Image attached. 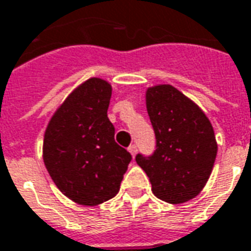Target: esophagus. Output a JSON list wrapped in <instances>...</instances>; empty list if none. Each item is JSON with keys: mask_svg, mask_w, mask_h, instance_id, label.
<instances>
[{"mask_svg": "<svg viewBox=\"0 0 251 251\" xmlns=\"http://www.w3.org/2000/svg\"><path fill=\"white\" fill-rule=\"evenodd\" d=\"M128 151L131 153V155L134 157L136 154V151H138V148H136V145H131L128 148Z\"/></svg>", "mask_w": 251, "mask_h": 251, "instance_id": "34e87169", "label": "esophagus"}]
</instances>
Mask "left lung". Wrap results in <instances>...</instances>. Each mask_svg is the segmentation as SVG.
<instances>
[{
  "mask_svg": "<svg viewBox=\"0 0 251 251\" xmlns=\"http://www.w3.org/2000/svg\"><path fill=\"white\" fill-rule=\"evenodd\" d=\"M146 108L155 134V150L136 162L146 172L153 194L183 203L205 187L217 154L215 131L202 109L171 84L146 91Z\"/></svg>",
  "mask_w": 251,
  "mask_h": 251,
  "instance_id": "1",
  "label": "left lung"
}]
</instances>
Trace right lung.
<instances>
[{
    "label": "right lung",
    "instance_id": "obj_1",
    "mask_svg": "<svg viewBox=\"0 0 251 251\" xmlns=\"http://www.w3.org/2000/svg\"><path fill=\"white\" fill-rule=\"evenodd\" d=\"M110 96L106 80L91 77L67 97L45 131V167L58 190L79 205L113 198L132 158L115 142Z\"/></svg>",
    "mask_w": 251,
    "mask_h": 251
}]
</instances>
